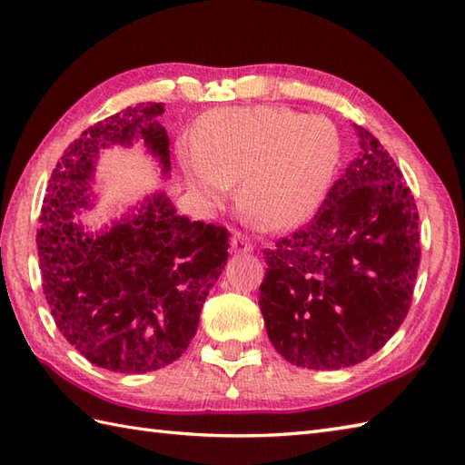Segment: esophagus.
Here are the masks:
<instances>
[{
  "mask_svg": "<svg viewBox=\"0 0 465 465\" xmlns=\"http://www.w3.org/2000/svg\"><path fill=\"white\" fill-rule=\"evenodd\" d=\"M230 250H232L233 253H248V252H252V242L248 240V235H243L242 232H235V233L232 235Z\"/></svg>",
  "mask_w": 465,
  "mask_h": 465,
  "instance_id": "obj_1",
  "label": "esophagus"
}]
</instances>
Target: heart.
I'll return each instance as SVG.
<instances>
[{
  "instance_id": "heart-1",
  "label": "heart",
  "mask_w": 465,
  "mask_h": 465,
  "mask_svg": "<svg viewBox=\"0 0 465 465\" xmlns=\"http://www.w3.org/2000/svg\"><path fill=\"white\" fill-rule=\"evenodd\" d=\"M177 157L203 200H225L240 180L242 212L263 230H288L320 205L340 137L323 117L285 107H223L202 117Z\"/></svg>"
}]
</instances>
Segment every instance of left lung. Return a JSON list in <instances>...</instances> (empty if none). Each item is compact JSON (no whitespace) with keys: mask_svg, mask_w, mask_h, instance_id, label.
<instances>
[{"mask_svg":"<svg viewBox=\"0 0 465 465\" xmlns=\"http://www.w3.org/2000/svg\"><path fill=\"white\" fill-rule=\"evenodd\" d=\"M360 155L302 230L265 250L260 310L273 348L308 370L381 350L411 305L418 207L388 150L361 125Z\"/></svg>","mask_w":465,"mask_h":465,"instance_id":"left-lung-1","label":"left lung"}]
</instances>
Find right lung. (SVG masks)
Instances as JSON below:
<instances>
[{"mask_svg": "<svg viewBox=\"0 0 465 465\" xmlns=\"http://www.w3.org/2000/svg\"><path fill=\"white\" fill-rule=\"evenodd\" d=\"M162 114L163 104H137L87 127L57 162L39 215V270L57 330L85 360L117 373L153 371L180 358L230 248L225 227L177 215L163 193L112 230L90 233L74 222L92 205L104 147L140 140L167 175Z\"/></svg>", "mask_w": 465, "mask_h": 465, "instance_id": "obj_1", "label": "right lung"}]
</instances>
